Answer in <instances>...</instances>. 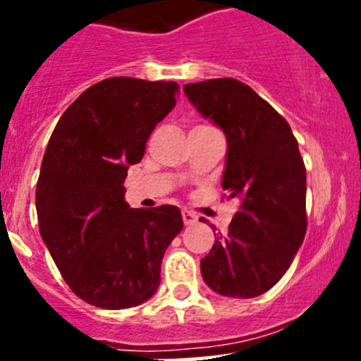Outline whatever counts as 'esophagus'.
Returning a JSON list of instances; mask_svg holds the SVG:
<instances>
[{"mask_svg":"<svg viewBox=\"0 0 361 361\" xmlns=\"http://www.w3.org/2000/svg\"><path fill=\"white\" fill-rule=\"evenodd\" d=\"M181 216H183L185 225H194L195 221H197V214L192 213V211H188V209L181 211Z\"/></svg>","mask_w":361,"mask_h":361,"instance_id":"1","label":"esophagus"}]
</instances>
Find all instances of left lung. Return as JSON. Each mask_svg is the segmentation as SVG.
<instances>
[{
	"label": "left lung",
	"mask_w": 361,
	"mask_h": 361,
	"mask_svg": "<svg viewBox=\"0 0 361 361\" xmlns=\"http://www.w3.org/2000/svg\"><path fill=\"white\" fill-rule=\"evenodd\" d=\"M185 94L228 141L221 187L241 202L228 232L201 260L216 293L253 298L292 265L307 231L305 166L288 122L246 83L213 78L187 83Z\"/></svg>",
	"instance_id": "obj_1"
}]
</instances>
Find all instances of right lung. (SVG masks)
<instances>
[{
	"mask_svg": "<svg viewBox=\"0 0 361 361\" xmlns=\"http://www.w3.org/2000/svg\"><path fill=\"white\" fill-rule=\"evenodd\" d=\"M176 82L101 80L57 122L36 183L39 234L71 292L101 309L148 300L183 228L176 206L130 209L127 169L176 104Z\"/></svg>",
	"mask_w": 361,
	"mask_h": 361,
	"instance_id": "right-lung-1",
	"label": "right lung"
}]
</instances>
